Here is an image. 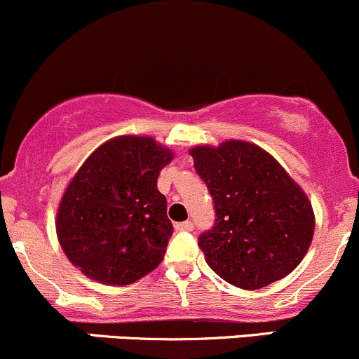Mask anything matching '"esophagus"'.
Segmentation results:
<instances>
[{"label":"esophagus","instance_id":"obj_1","mask_svg":"<svg viewBox=\"0 0 359 359\" xmlns=\"http://www.w3.org/2000/svg\"><path fill=\"white\" fill-rule=\"evenodd\" d=\"M175 229H177V231H187V233H189V231L194 229V226H193V222H191V220H186V222L177 224Z\"/></svg>","mask_w":359,"mask_h":359}]
</instances>
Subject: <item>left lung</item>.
<instances>
[{
    "label": "left lung",
    "instance_id": "obj_1",
    "mask_svg": "<svg viewBox=\"0 0 359 359\" xmlns=\"http://www.w3.org/2000/svg\"><path fill=\"white\" fill-rule=\"evenodd\" d=\"M215 205V226L200 236L205 260L245 290L288 276L314 236V212L302 187L267 151L245 140L191 147Z\"/></svg>",
    "mask_w": 359,
    "mask_h": 359
}]
</instances>
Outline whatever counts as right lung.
Returning a JSON list of instances; mask_svg holds the SVG:
<instances>
[{
  "instance_id": "obj_1",
  "label": "right lung",
  "mask_w": 359,
  "mask_h": 359,
  "mask_svg": "<svg viewBox=\"0 0 359 359\" xmlns=\"http://www.w3.org/2000/svg\"><path fill=\"white\" fill-rule=\"evenodd\" d=\"M173 159L147 135H119L97 147L67 184L57 238L69 262L111 287L135 283L159 266L173 226L158 175Z\"/></svg>"
}]
</instances>
